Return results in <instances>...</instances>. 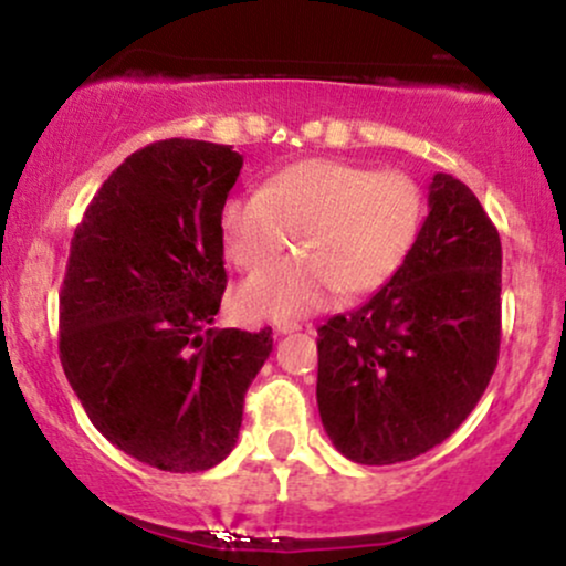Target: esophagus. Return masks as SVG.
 Here are the masks:
<instances>
[{"label":"esophagus","instance_id":"obj_1","mask_svg":"<svg viewBox=\"0 0 566 566\" xmlns=\"http://www.w3.org/2000/svg\"><path fill=\"white\" fill-rule=\"evenodd\" d=\"M295 331H301V325H297V322H293V319H284V322H276V325H273V333H276V335H290Z\"/></svg>","mask_w":566,"mask_h":566}]
</instances>
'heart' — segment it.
Wrapping results in <instances>:
<instances>
[{
  "label": "heart",
  "instance_id": "1",
  "mask_svg": "<svg viewBox=\"0 0 566 566\" xmlns=\"http://www.w3.org/2000/svg\"><path fill=\"white\" fill-rule=\"evenodd\" d=\"M424 222V192L402 171L308 158L273 171L220 209V241L241 271H262L297 234L304 258L258 273L235 293L252 319H295L340 290L368 295L395 279Z\"/></svg>",
  "mask_w": 566,
  "mask_h": 566
}]
</instances>
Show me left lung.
Here are the masks:
<instances>
[{
    "label": "left lung",
    "mask_w": 566,
    "mask_h": 566,
    "mask_svg": "<svg viewBox=\"0 0 566 566\" xmlns=\"http://www.w3.org/2000/svg\"><path fill=\"white\" fill-rule=\"evenodd\" d=\"M389 284L322 325L316 406L335 449L395 464L443 443L486 392L500 357V233L451 174Z\"/></svg>",
    "instance_id": "obj_1"
}]
</instances>
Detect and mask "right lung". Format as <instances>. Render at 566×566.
I'll return each mask as SVG.
<instances>
[{"mask_svg":"<svg viewBox=\"0 0 566 566\" xmlns=\"http://www.w3.org/2000/svg\"><path fill=\"white\" fill-rule=\"evenodd\" d=\"M244 158L164 139L128 155L74 231L61 365L98 432L150 468L198 473L239 438L271 331L212 327L226 293L220 209Z\"/></svg>","mask_w":566,"mask_h":566,"instance_id":"right-lung-1","label":"right lung"}]
</instances>
